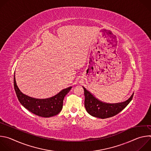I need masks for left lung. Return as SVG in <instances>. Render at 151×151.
Listing matches in <instances>:
<instances>
[{
	"mask_svg": "<svg viewBox=\"0 0 151 151\" xmlns=\"http://www.w3.org/2000/svg\"><path fill=\"white\" fill-rule=\"evenodd\" d=\"M84 90V105L86 111L93 116L105 119L114 116L122 111L133 99L134 93L125 101L118 103H107L96 99L90 91L83 87Z\"/></svg>",
	"mask_w": 151,
	"mask_h": 151,
	"instance_id": "obj_1",
	"label": "left lung"
}]
</instances>
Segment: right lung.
<instances>
[{
	"mask_svg": "<svg viewBox=\"0 0 151 151\" xmlns=\"http://www.w3.org/2000/svg\"><path fill=\"white\" fill-rule=\"evenodd\" d=\"M14 85L19 103L30 112L45 118L55 116L60 112L63 108L64 98L72 88V87H70L64 89L55 96L50 98L39 99L29 97L19 90L16 83L15 73Z\"/></svg>",
	"mask_w": 151,
	"mask_h": 151,
	"instance_id": "obj_1",
	"label": "right lung"
}]
</instances>
